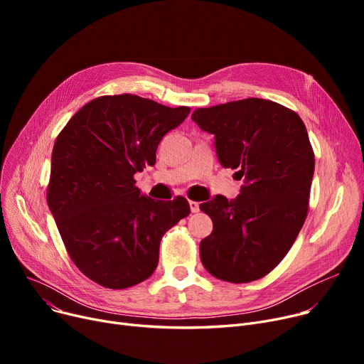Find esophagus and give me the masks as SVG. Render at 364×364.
I'll return each instance as SVG.
<instances>
[{
  "mask_svg": "<svg viewBox=\"0 0 364 364\" xmlns=\"http://www.w3.org/2000/svg\"><path fill=\"white\" fill-rule=\"evenodd\" d=\"M190 209H192V213H199V202L190 200Z\"/></svg>",
  "mask_w": 364,
  "mask_h": 364,
  "instance_id": "34e87169",
  "label": "esophagus"
}]
</instances>
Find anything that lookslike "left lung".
Returning <instances> with one entry per match:
<instances>
[{
    "label": "left lung",
    "instance_id": "left-lung-1",
    "mask_svg": "<svg viewBox=\"0 0 364 364\" xmlns=\"http://www.w3.org/2000/svg\"><path fill=\"white\" fill-rule=\"evenodd\" d=\"M192 119L214 134L224 168L243 177L235 200L200 203L214 230L200 259L214 277L247 283L269 274L289 252L309 211L314 153L298 114L279 103L245 99L196 109Z\"/></svg>",
    "mask_w": 364,
    "mask_h": 364
}]
</instances>
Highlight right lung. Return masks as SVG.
Wrapping results in <instances>:
<instances>
[{"label":"right lung","mask_w":364,"mask_h":364,"mask_svg":"<svg viewBox=\"0 0 364 364\" xmlns=\"http://www.w3.org/2000/svg\"><path fill=\"white\" fill-rule=\"evenodd\" d=\"M188 112L132 94L103 95L76 112L54 143L48 208L75 265L105 288L150 277L164 233L190 214L184 198L153 200L134 186Z\"/></svg>","instance_id":"right-lung-1"}]
</instances>
